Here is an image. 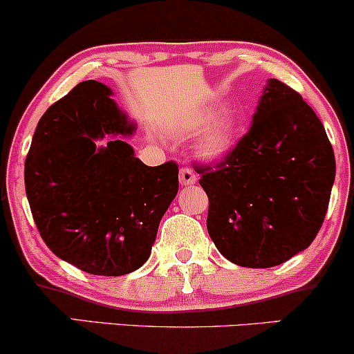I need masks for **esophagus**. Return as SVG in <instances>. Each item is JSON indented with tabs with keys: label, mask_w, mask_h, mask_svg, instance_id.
I'll return each instance as SVG.
<instances>
[{
	"label": "esophagus",
	"mask_w": 354,
	"mask_h": 354,
	"mask_svg": "<svg viewBox=\"0 0 354 354\" xmlns=\"http://www.w3.org/2000/svg\"><path fill=\"white\" fill-rule=\"evenodd\" d=\"M178 182H180L182 187H189L194 185L197 182V176L190 167H182L180 169V176H178Z\"/></svg>",
	"instance_id": "34e87169"
}]
</instances>
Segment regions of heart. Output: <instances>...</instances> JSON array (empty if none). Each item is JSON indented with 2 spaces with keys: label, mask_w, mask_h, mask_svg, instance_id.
<instances>
[{
  "label": "heart",
  "mask_w": 354,
  "mask_h": 354,
  "mask_svg": "<svg viewBox=\"0 0 354 354\" xmlns=\"http://www.w3.org/2000/svg\"><path fill=\"white\" fill-rule=\"evenodd\" d=\"M243 121L233 108H207L184 124L182 133L198 136L197 152L205 160H220L233 152L241 138Z\"/></svg>",
  "instance_id": "obj_1"
}]
</instances>
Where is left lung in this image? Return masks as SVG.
Listing matches in <instances>:
<instances>
[{
  "mask_svg": "<svg viewBox=\"0 0 354 354\" xmlns=\"http://www.w3.org/2000/svg\"><path fill=\"white\" fill-rule=\"evenodd\" d=\"M208 234L243 268L266 269L307 250L328 210L335 154L315 111L270 78L250 131L216 165H197Z\"/></svg>",
  "mask_w": 354,
  "mask_h": 354,
  "instance_id": "1",
  "label": "left lung"
}]
</instances>
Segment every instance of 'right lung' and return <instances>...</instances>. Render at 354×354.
I'll use <instances>...</instances> for the list:
<instances>
[{
  "instance_id": "obj_1",
  "label": "right lung",
  "mask_w": 354,
  "mask_h": 354,
  "mask_svg": "<svg viewBox=\"0 0 354 354\" xmlns=\"http://www.w3.org/2000/svg\"><path fill=\"white\" fill-rule=\"evenodd\" d=\"M110 86L80 82L44 113L24 164L30 212L57 257L95 276H123L149 259L178 167H149L123 139L136 124Z\"/></svg>"
}]
</instances>
